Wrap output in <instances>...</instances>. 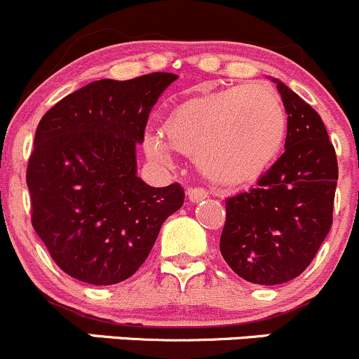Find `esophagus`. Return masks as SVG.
Segmentation results:
<instances>
[{
	"label": "esophagus",
	"instance_id": "34e87169",
	"mask_svg": "<svg viewBox=\"0 0 359 359\" xmlns=\"http://www.w3.org/2000/svg\"><path fill=\"white\" fill-rule=\"evenodd\" d=\"M187 195L191 202H201V201H204V198H207L205 188H202V187H190L187 190Z\"/></svg>",
	"mask_w": 359,
	"mask_h": 359
}]
</instances>
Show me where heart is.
I'll list each match as a JSON object with an SVG mask.
<instances>
[{"mask_svg": "<svg viewBox=\"0 0 359 359\" xmlns=\"http://www.w3.org/2000/svg\"><path fill=\"white\" fill-rule=\"evenodd\" d=\"M287 133L280 97L262 84H242L181 102L169 112L164 136L175 152L198 161L216 183L257 180L278 157ZM145 152L168 162L164 143L147 136Z\"/></svg>", "mask_w": 359, "mask_h": 359, "instance_id": "obj_1", "label": "heart"}]
</instances>
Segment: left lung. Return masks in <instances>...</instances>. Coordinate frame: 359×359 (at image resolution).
<instances>
[{
    "instance_id": "8db88e82",
    "label": "left lung",
    "mask_w": 359,
    "mask_h": 359,
    "mask_svg": "<svg viewBox=\"0 0 359 359\" xmlns=\"http://www.w3.org/2000/svg\"><path fill=\"white\" fill-rule=\"evenodd\" d=\"M287 110L285 152L256 188L226 198L221 256L238 276L278 285L301 275L332 228L337 155L311 105L276 81Z\"/></svg>"
}]
</instances>
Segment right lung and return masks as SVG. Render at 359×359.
<instances>
[{
    "label": "right lung",
    "mask_w": 359,
    "mask_h": 359,
    "mask_svg": "<svg viewBox=\"0 0 359 359\" xmlns=\"http://www.w3.org/2000/svg\"><path fill=\"white\" fill-rule=\"evenodd\" d=\"M176 79L152 72L95 81L39 121L25 175L31 223L72 278L114 285L133 276L183 205L180 183L154 188L136 176L135 152L150 110Z\"/></svg>",
    "instance_id": "add662e5"
}]
</instances>
